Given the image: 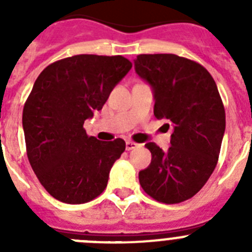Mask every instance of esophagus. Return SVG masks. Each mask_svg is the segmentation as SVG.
Here are the masks:
<instances>
[{"instance_id":"1","label":"esophagus","mask_w":252,"mask_h":252,"mask_svg":"<svg viewBox=\"0 0 252 252\" xmlns=\"http://www.w3.org/2000/svg\"><path fill=\"white\" fill-rule=\"evenodd\" d=\"M140 144H137V142H133V141H126V150L130 151V150H133V149L139 148Z\"/></svg>"}]
</instances>
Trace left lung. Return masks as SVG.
<instances>
[{
    "label": "left lung",
    "instance_id": "obj_1",
    "mask_svg": "<svg viewBox=\"0 0 252 252\" xmlns=\"http://www.w3.org/2000/svg\"><path fill=\"white\" fill-rule=\"evenodd\" d=\"M135 70L154 91V115L174 127L170 148L148 142L151 162L139 173L146 194L166 204L197 194L217 165L226 113L215 79L194 60L175 54H140ZM169 126V124H166Z\"/></svg>",
    "mask_w": 252,
    "mask_h": 252
}]
</instances>
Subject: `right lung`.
<instances>
[{
	"label": "right lung",
	"instance_id": "1",
	"mask_svg": "<svg viewBox=\"0 0 252 252\" xmlns=\"http://www.w3.org/2000/svg\"><path fill=\"white\" fill-rule=\"evenodd\" d=\"M131 66L121 55L81 54L51 63L35 81L22 111L26 153L41 186L58 201L87 203L106 189L126 144L88 136L83 125Z\"/></svg>",
	"mask_w": 252,
	"mask_h": 252
}]
</instances>
